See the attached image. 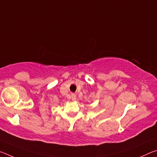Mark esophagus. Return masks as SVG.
Listing matches in <instances>:
<instances>
[{
    "label": "esophagus",
    "mask_w": 157,
    "mask_h": 157,
    "mask_svg": "<svg viewBox=\"0 0 157 157\" xmlns=\"http://www.w3.org/2000/svg\"><path fill=\"white\" fill-rule=\"evenodd\" d=\"M71 98H72V100H76V95L75 94H71Z\"/></svg>",
    "instance_id": "34e87169"
}]
</instances>
